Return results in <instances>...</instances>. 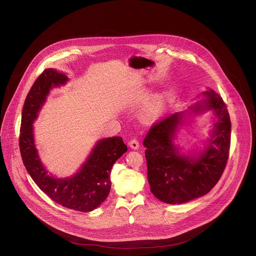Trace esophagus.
<instances>
[{"label": "esophagus", "mask_w": 256, "mask_h": 256, "mask_svg": "<svg viewBox=\"0 0 256 256\" xmlns=\"http://www.w3.org/2000/svg\"><path fill=\"white\" fill-rule=\"evenodd\" d=\"M128 146H130V148L132 150H136L140 148V142H138L136 140H132L128 142Z\"/></svg>", "instance_id": "esophagus-1"}]
</instances>
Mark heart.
I'll use <instances>...</instances> for the list:
<instances>
[{
  "label": "heart",
  "mask_w": 256,
  "mask_h": 256,
  "mask_svg": "<svg viewBox=\"0 0 256 256\" xmlns=\"http://www.w3.org/2000/svg\"><path fill=\"white\" fill-rule=\"evenodd\" d=\"M163 108H164V98L160 95H155L148 104L144 112V118L148 120L157 118L162 112Z\"/></svg>",
  "instance_id": "obj_1"
}]
</instances>
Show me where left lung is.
Returning <instances> with one entry per match:
<instances>
[{"label": "left lung", "instance_id": "1", "mask_svg": "<svg viewBox=\"0 0 256 256\" xmlns=\"http://www.w3.org/2000/svg\"><path fill=\"white\" fill-rule=\"evenodd\" d=\"M185 112L155 124L144 140L148 178L154 196L166 204H183L208 194L220 180L228 158L230 120L222 99L212 89ZM210 110L213 128L204 148L182 154L174 144L188 120Z\"/></svg>", "mask_w": 256, "mask_h": 256}]
</instances>
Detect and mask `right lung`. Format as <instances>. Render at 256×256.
<instances>
[{
  "label": "right lung",
  "instance_id": "add662e5",
  "mask_svg": "<svg viewBox=\"0 0 256 256\" xmlns=\"http://www.w3.org/2000/svg\"><path fill=\"white\" fill-rule=\"evenodd\" d=\"M68 77L48 68L30 90L22 112L20 150L24 167L38 188L65 208L79 212L97 208L110 190V174L114 163L128 150L120 136L99 140L80 169L72 176L58 178L48 173L36 146L34 122L53 88L63 86Z\"/></svg>",
  "mask_w": 256,
  "mask_h": 256
}]
</instances>
